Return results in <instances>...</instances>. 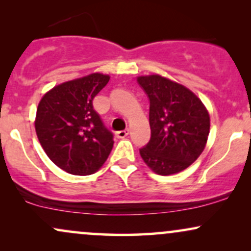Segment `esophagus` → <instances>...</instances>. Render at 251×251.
I'll use <instances>...</instances> for the list:
<instances>
[{
  "mask_svg": "<svg viewBox=\"0 0 251 251\" xmlns=\"http://www.w3.org/2000/svg\"><path fill=\"white\" fill-rule=\"evenodd\" d=\"M128 134H129L128 129H123V131H118V132H116L117 138H120V139H123V138L127 137Z\"/></svg>",
  "mask_w": 251,
  "mask_h": 251,
  "instance_id": "obj_1",
  "label": "esophagus"
}]
</instances>
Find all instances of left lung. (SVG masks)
<instances>
[{"label": "left lung", "instance_id": "1", "mask_svg": "<svg viewBox=\"0 0 251 251\" xmlns=\"http://www.w3.org/2000/svg\"><path fill=\"white\" fill-rule=\"evenodd\" d=\"M150 100V142L139 150L158 175L178 174L200 157L210 132L208 109L185 86L158 75L138 76Z\"/></svg>", "mask_w": 251, "mask_h": 251}]
</instances>
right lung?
Instances as JSON below:
<instances>
[{
  "label": "right lung",
  "instance_id": "add662e5",
  "mask_svg": "<svg viewBox=\"0 0 251 251\" xmlns=\"http://www.w3.org/2000/svg\"><path fill=\"white\" fill-rule=\"evenodd\" d=\"M108 81L105 74H89L55 86L39 102V142L51 162L68 174H94L111 153L113 133L93 108L94 97Z\"/></svg>",
  "mask_w": 251,
  "mask_h": 251
}]
</instances>
